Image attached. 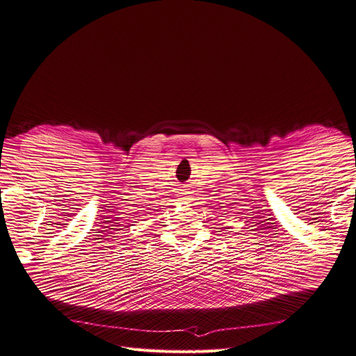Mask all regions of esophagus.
Instances as JSON below:
<instances>
[{"label":"esophagus","instance_id":"1","mask_svg":"<svg viewBox=\"0 0 356 356\" xmlns=\"http://www.w3.org/2000/svg\"><path fill=\"white\" fill-rule=\"evenodd\" d=\"M187 195H188V193H187ZM186 199H188V196H184V200H186Z\"/></svg>","mask_w":356,"mask_h":356}]
</instances>
